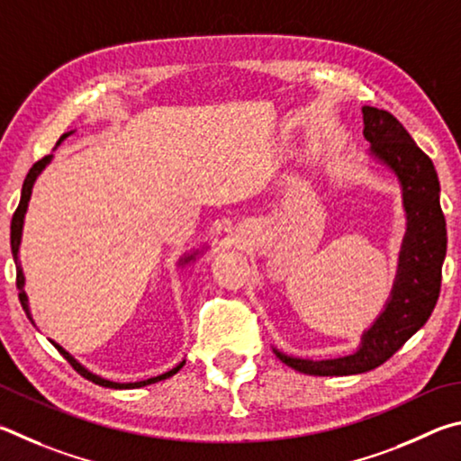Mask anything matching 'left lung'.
<instances>
[{
  "instance_id": "1",
  "label": "left lung",
  "mask_w": 461,
  "mask_h": 461,
  "mask_svg": "<svg viewBox=\"0 0 461 461\" xmlns=\"http://www.w3.org/2000/svg\"><path fill=\"white\" fill-rule=\"evenodd\" d=\"M362 121V135L370 145L368 159L397 177L407 229L391 294L381 313L362 332L357 350L336 358L310 360L289 357L273 346L281 362L312 376H348L381 366L423 328L439 297L447 235L433 161L417 148L407 129L389 111L365 104Z\"/></svg>"
}]
</instances>
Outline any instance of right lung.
Listing matches in <instances>:
<instances>
[{
    "instance_id": "obj_1",
    "label": "right lung",
    "mask_w": 461,
    "mask_h": 461,
    "mask_svg": "<svg viewBox=\"0 0 461 461\" xmlns=\"http://www.w3.org/2000/svg\"><path fill=\"white\" fill-rule=\"evenodd\" d=\"M75 131H68V133H64L60 140H59V143H56V148H59V145L67 140L68 135H72ZM56 148H54V151H56ZM54 159V153H50V156H46V158H42L40 161H36L34 166H32V169L28 172V176H26V180H23V185H22V198H20V204H18V210H15L14 212V218H12V235H10V239H12V253H14V261H15V271H18V289H20V302H22V308H23V312H26V316L32 320V324H34V318H32V312H30V303H28V294H26V289H23V285H26V277H23V269H22V263H20V247H22V235H23V221H26V212H28V204H30V198H32V190H34V184H36V180H38V176L44 172L46 169V166L50 164V161ZM208 245H204V247H198V249H192L190 253H184L180 259H177V267H185V265H190L192 261H196L198 257H202L204 255L206 251H208ZM36 326V324H34ZM52 344L56 346V348H59V352L62 354L64 358H67L72 366H75V370L77 373H80L83 375L85 378H88V381H93L95 384H99V386H107V389H141V386H148V384H153V383H159V381H166V378H169V376H174L177 370H180L184 365H185V358H182L180 362H177V365L174 366V368H169L167 373H164V375H158V376H151V378H145V381H137V383H115V381H109V378H104V376H99V375H95V373H91V370H88L85 365H80V362L72 357V354L68 352V350H64L60 344H56L54 340H52Z\"/></svg>"
}]
</instances>
